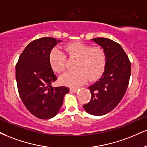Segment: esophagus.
<instances>
[{
  "instance_id": "obj_1",
  "label": "esophagus",
  "mask_w": 147,
  "mask_h": 147,
  "mask_svg": "<svg viewBox=\"0 0 147 147\" xmlns=\"http://www.w3.org/2000/svg\"><path fill=\"white\" fill-rule=\"evenodd\" d=\"M70 91L73 92V93H76V92L78 91V89L75 88H70Z\"/></svg>"
}]
</instances>
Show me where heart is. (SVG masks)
I'll return each instance as SVG.
<instances>
[{"label":"heart","instance_id":"heart-1","mask_svg":"<svg viewBox=\"0 0 147 147\" xmlns=\"http://www.w3.org/2000/svg\"><path fill=\"white\" fill-rule=\"evenodd\" d=\"M69 57L76 59L74 69L60 77V82L71 87H78L89 80L98 78L106 64V54L101 47H90L82 42H71L65 45ZM49 62L52 69L61 73L66 67V55L60 48H54L49 54Z\"/></svg>","mask_w":147,"mask_h":147}]
</instances>
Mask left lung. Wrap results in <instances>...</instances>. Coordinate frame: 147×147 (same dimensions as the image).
I'll list each match as a JSON object with an SVG mask.
<instances>
[{"instance_id": "left-lung-1", "label": "left lung", "mask_w": 147, "mask_h": 147, "mask_svg": "<svg viewBox=\"0 0 147 147\" xmlns=\"http://www.w3.org/2000/svg\"><path fill=\"white\" fill-rule=\"evenodd\" d=\"M91 40L104 49L106 64L99 80L88 87L91 99L83 108L90 115L102 116L112 111L123 97L131 75V63L122 47L115 41L104 37Z\"/></svg>"}]
</instances>
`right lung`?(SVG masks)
<instances>
[{
	"mask_svg": "<svg viewBox=\"0 0 147 147\" xmlns=\"http://www.w3.org/2000/svg\"><path fill=\"white\" fill-rule=\"evenodd\" d=\"M61 40L43 37L32 41L20 54L16 66L20 97L27 110L40 119L55 117L69 89L52 87L57 78L49 62V54Z\"/></svg>",
	"mask_w": 147,
	"mask_h": 147,
	"instance_id": "1",
	"label": "right lung"
}]
</instances>
